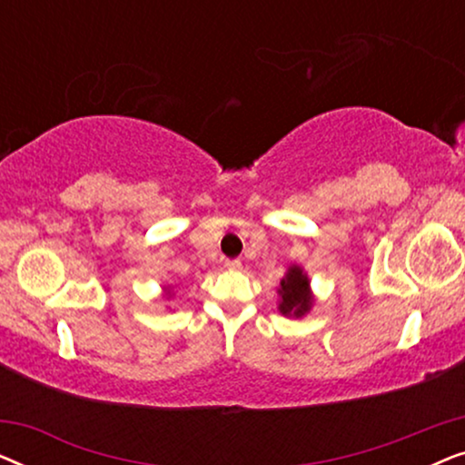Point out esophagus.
<instances>
[{
  "mask_svg": "<svg viewBox=\"0 0 465 465\" xmlns=\"http://www.w3.org/2000/svg\"><path fill=\"white\" fill-rule=\"evenodd\" d=\"M226 266H228V269L237 271V269H241V260H239V258H231V260H226Z\"/></svg>",
  "mask_w": 465,
  "mask_h": 465,
  "instance_id": "34e87169",
  "label": "esophagus"
}]
</instances>
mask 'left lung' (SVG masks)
I'll return each mask as SVG.
<instances>
[{
    "label": "left lung",
    "instance_id": "1",
    "mask_svg": "<svg viewBox=\"0 0 465 465\" xmlns=\"http://www.w3.org/2000/svg\"><path fill=\"white\" fill-rule=\"evenodd\" d=\"M282 304H279V311L283 315H294L301 317L311 309V294H309V279L304 272L298 269V266H292L288 275L282 279Z\"/></svg>",
    "mask_w": 465,
    "mask_h": 465
}]
</instances>
